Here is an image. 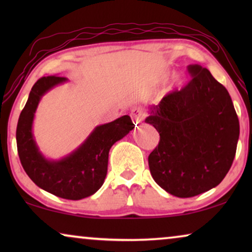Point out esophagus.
Masks as SVG:
<instances>
[{
	"label": "esophagus",
	"mask_w": 252,
	"mask_h": 252,
	"mask_svg": "<svg viewBox=\"0 0 252 252\" xmlns=\"http://www.w3.org/2000/svg\"><path fill=\"white\" fill-rule=\"evenodd\" d=\"M130 117H132L133 122L135 123V125H137V124L142 123L143 119L146 118V113H144L142 108L136 106V108L132 109V111H130Z\"/></svg>",
	"instance_id": "1"
}]
</instances>
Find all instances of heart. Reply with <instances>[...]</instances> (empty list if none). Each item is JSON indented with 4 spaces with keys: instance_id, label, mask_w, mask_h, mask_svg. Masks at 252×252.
I'll return each mask as SVG.
<instances>
[{
    "instance_id": "1",
    "label": "heart",
    "mask_w": 252,
    "mask_h": 252,
    "mask_svg": "<svg viewBox=\"0 0 252 252\" xmlns=\"http://www.w3.org/2000/svg\"><path fill=\"white\" fill-rule=\"evenodd\" d=\"M165 77H166V75H165Z\"/></svg>"
}]
</instances>
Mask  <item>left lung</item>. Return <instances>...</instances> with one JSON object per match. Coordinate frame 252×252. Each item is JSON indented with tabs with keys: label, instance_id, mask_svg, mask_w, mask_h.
Returning <instances> with one entry per match:
<instances>
[{
	"label": "left lung",
	"instance_id": "obj_1",
	"mask_svg": "<svg viewBox=\"0 0 252 252\" xmlns=\"http://www.w3.org/2000/svg\"><path fill=\"white\" fill-rule=\"evenodd\" d=\"M191 81L150 106L147 124L159 133L149 155L156 184L186 198L215 188L232 166L240 135L232 98L208 68L189 65Z\"/></svg>",
	"mask_w": 252,
	"mask_h": 252
}]
</instances>
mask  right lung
<instances>
[{
  "mask_svg": "<svg viewBox=\"0 0 252 252\" xmlns=\"http://www.w3.org/2000/svg\"><path fill=\"white\" fill-rule=\"evenodd\" d=\"M64 77H42L32 87L18 119L17 149L24 170L34 184L43 190L65 199H82L102 187L108 172L109 151L134 128L129 116H123L104 125L96 126L77 149L62 159H48L39 150L33 135V120L42 96Z\"/></svg>",
  "mask_w": 252,
  "mask_h": 252,
  "instance_id": "add662e5",
  "label": "right lung"
}]
</instances>
